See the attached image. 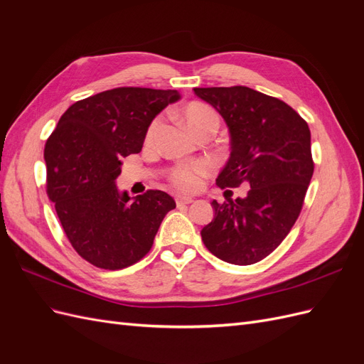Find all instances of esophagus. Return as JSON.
<instances>
[{"label":"esophagus","instance_id":"34e87169","mask_svg":"<svg viewBox=\"0 0 364 364\" xmlns=\"http://www.w3.org/2000/svg\"><path fill=\"white\" fill-rule=\"evenodd\" d=\"M174 200H176V203H178V206H183V205H190V203H193V197H190V196H183V194H178L174 197Z\"/></svg>","mask_w":364,"mask_h":364}]
</instances>
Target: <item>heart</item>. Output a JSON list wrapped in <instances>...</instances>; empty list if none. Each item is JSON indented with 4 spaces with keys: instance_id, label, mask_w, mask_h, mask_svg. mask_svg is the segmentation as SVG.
Segmentation results:
<instances>
[{
    "instance_id": "heart-1",
    "label": "heart",
    "mask_w": 364,
    "mask_h": 364,
    "mask_svg": "<svg viewBox=\"0 0 364 364\" xmlns=\"http://www.w3.org/2000/svg\"><path fill=\"white\" fill-rule=\"evenodd\" d=\"M182 118L185 121L186 127H188L191 132H194L196 129H199L200 126L208 123V121H217V114L214 112V109L209 107L208 105L200 102H193L183 107ZM156 127H158V121H153L147 132L149 138L155 134ZM206 173H208L206 164H194V165H190V167H179L171 174V182L178 186V188L191 191L199 186L200 178Z\"/></svg>"
}]
</instances>
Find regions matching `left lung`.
<instances>
[{
	"label": "left lung",
	"mask_w": 364,
	"mask_h": 364,
	"mask_svg": "<svg viewBox=\"0 0 364 364\" xmlns=\"http://www.w3.org/2000/svg\"><path fill=\"white\" fill-rule=\"evenodd\" d=\"M194 94L229 129L230 155L217 185H250L245 199L213 200L215 214L202 240L220 259L255 264L282 243L301 214L314 171L310 129L287 103L247 86L194 87Z\"/></svg>",
	"instance_id": "8db88e82"
}]
</instances>
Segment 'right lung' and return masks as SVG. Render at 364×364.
<instances>
[{
    "label": "right lung",
    "mask_w": 364,
    "mask_h": 364,
    "mask_svg": "<svg viewBox=\"0 0 364 364\" xmlns=\"http://www.w3.org/2000/svg\"><path fill=\"white\" fill-rule=\"evenodd\" d=\"M179 98L176 90L115 87L70 106L47 139V194L70 243L92 266L119 270L144 258L176 208L167 193L130 199L115 182L151 121Z\"/></svg>",
    "instance_id": "obj_1"
}]
</instances>
